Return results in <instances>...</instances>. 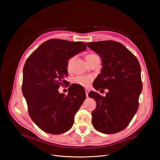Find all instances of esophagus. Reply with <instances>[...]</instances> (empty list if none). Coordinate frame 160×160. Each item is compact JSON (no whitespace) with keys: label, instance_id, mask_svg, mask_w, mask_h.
I'll list each match as a JSON object with an SVG mask.
<instances>
[{"label":"esophagus","instance_id":"esophagus-1","mask_svg":"<svg viewBox=\"0 0 160 160\" xmlns=\"http://www.w3.org/2000/svg\"><path fill=\"white\" fill-rule=\"evenodd\" d=\"M89 92V89H85V94H86V96H87V97H88Z\"/></svg>","mask_w":160,"mask_h":160}]
</instances>
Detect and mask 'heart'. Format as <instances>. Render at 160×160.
<instances>
[{
	"mask_svg": "<svg viewBox=\"0 0 160 160\" xmlns=\"http://www.w3.org/2000/svg\"><path fill=\"white\" fill-rule=\"evenodd\" d=\"M96 55L95 54H89L88 55H87L86 57V59L88 61V62L89 63V62L91 61V59L93 58L94 56H95ZM74 60V57H71L70 59H69L68 61H67V68L68 70H69L71 69V64L72 61ZM92 79H93V77L91 76H88V75H81V76H77L73 79L72 80V82L73 83L80 85L81 87H84V88H88L90 85V84L91 83Z\"/></svg>",
	"mask_w": 160,
	"mask_h": 160,
	"instance_id": "b5f03b06",
	"label": "heart"
}]
</instances>
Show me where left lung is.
Instances as JSON below:
<instances>
[{
  "mask_svg": "<svg viewBox=\"0 0 160 160\" xmlns=\"http://www.w3.org/2000/svg\"><path fill=\"white\" fill-rule=\"evenodd\" d=\"M86 45L102 60L103 67L94 81V88L109 91L105 97L89 92V96L97 104L91 113L92 123L101 133L119 132L127 128L138 109L142 90L141 67L136 57L119 42L102 41Z\"/></svg>",
  "mask_w": 160,
  "mask_h": 160,
  "instance_id": "8db88e82",
  "label": "left lung"
}]
</instances>
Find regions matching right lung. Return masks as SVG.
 I'll list each match as a JSON object with an SVG mask.
<instances>
[{
    "instance_id": "add662e5",
    "label": "right lung",
    "mask_w": 160,
    "mask_h": 160,
    "mask_svg": "<svg viewBox=\"0 0 160 160\" xmlns=\"http://www.w3.org/2000/svg\"><path fill=\"white\" fill-rule=\"evenodd\" d=\"M86 49L83 42L52 38L42 43L26 61L22 94L31 119L43 132L57 135L72 128L86 98L85 90L78 91L77 86L70 85L65 95L58 89L68 83L64 78L68 75L69 59Z\"/></svg>"
}]
</instances>
